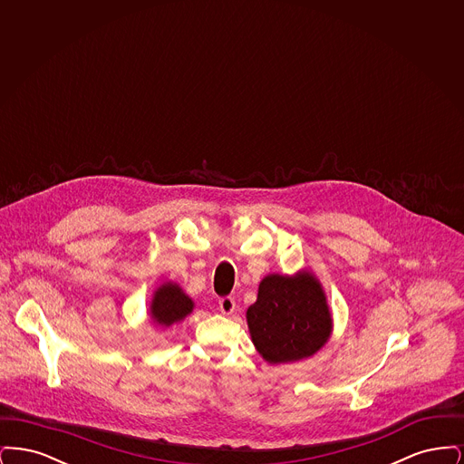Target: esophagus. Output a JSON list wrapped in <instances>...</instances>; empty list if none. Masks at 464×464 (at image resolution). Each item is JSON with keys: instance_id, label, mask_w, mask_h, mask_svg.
Wrapping results in <instances>:
<instances>
[{"instance_id": "esophagus-1", "label": "esophagus", "mask_w": 464, "mask_h": 464, "mask_svg": "<svg viewBox=\"0 0 464 464\" xmlns=\"http://www.w3.org/2000/svg\"><path fill=\"white\" fill-rule=\"evenodd\" d=\"M219 309H221L222 314H231L237 309V303L233 297H222L219 301Z\"/></svg>"}]
</instances>
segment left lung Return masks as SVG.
I'll use <instances>...</instances> for the list:
<instances>
[{"mask_svg": "<svg viewBox=\"0 0 464 464\" xmlns=\"http://www.w3.org/2000/svg\"><path fill=\"white\" fill-rule=\"evenodd\" d=\"M246 325L256 350L271 365L313 356L334 329L325 290L306 267L265 276L257 301L246 309Z\"/></svg>", "mask_w": 464, "mask_h": 464, "instance_id": "left-lung-1", "label": "left lung"}]
</instances>
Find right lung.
Masks as SVG:
<instances>
[{"mask_svg": "<svg viewBox=\"0 0 464 464\" xmlns=\"http://www.w3.org/2000/svg\"><path fill=\"white\" fill-rule=\"evenodd\" d=\"M195 303L176 282H163L155 288L150 303V320L155 327H172L193 313Z\"/></svg>", "mask_w": 464, "mask_h": 464, "instance_id": "1", "label": "right lung"}]
</instances>
